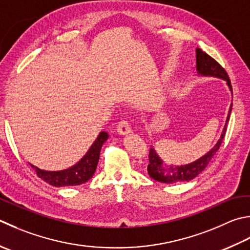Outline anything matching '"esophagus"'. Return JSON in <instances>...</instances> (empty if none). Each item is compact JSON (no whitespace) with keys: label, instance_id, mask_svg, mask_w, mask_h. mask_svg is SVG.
Returning a JSON list of instances; mask_svg holds the SVG:
<instances>
[{"label":"esophagus","instance_id":"34e87169","mask_svg":"<svg viewBox=\"0 0 250 250\" xmlns=\"http://www.w3.org/2000/svg\"><path fill=\"white\" fill-rule=\"evenodd\" d=\"M117 131H118L119 134H124V135L129 134L130 132L132 131L130 122L128 120H125V119L121 120L118 124V125H117Z\"/></svg>","mask_w":250,"mask_h":250}]
</instances>
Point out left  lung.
Returning <instances> with one entry per match:
<instances>
[{
    "instance_id": "1",
    "label": "left lung",
    "mask_w": 250,
    "mask_h": 250,
    "mask_svg": "<svg viewBox=\"0 0 250 250\" xmlns=\"http://www.w3.org/2000/svg\"><path fill=\"white\" fill-rule=\"evenodd\" d=\"M196 67H197V71L198 73H200V75L222 78V79H224L228 82L229 90L232 91L231 80H229L226 69H224V68L220 65L214 58H212L211 56L208 55L207 53H205L204 51L200 50V48H197L196 50ZM231 111H232V105L229 107L227 124L223 129L222 135L218 141L216 146H214L209 153H207V155H205L204 157L194 161L192 164L185 165V166H182V167H177V168H173V167L167 168L166 166H164L163 160H160L157 154H156L155 149L153 147H150L149 155H148L149 165L147 167V172L149 174V177L151 179L158 181V182H163V183H173V182H180V181H189L194 179L195 177H197V175L207 167L209 161L212 159L213 156L216 155V153L219 150L220 146H221L224 136H226L227 126H228V122L229 120Z\"/></svg>"
}]
</instances>
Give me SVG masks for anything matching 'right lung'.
Returning a JSON list of instances; mask_svg holds the SVG:
<instances>
[{"instance_id": "obj_1", "label": "right lung", "mask_w": 250, "mask_h": 250, "mask_svg": "<svg viewBox=\"0 0 250 250\" xmlns=\"http://www.w3.org/2000/svg\"><path fill=\"white\" fill-rule=\"evenodd\" d=\"M107 139H108V134L106 132H101L84 157L71 168L62 171H45L34 167L32 165L31 167L36 171L39 178H41L52 187L62 188L85 183L95 172L100 159L101 148Z\"/></svg>"}]
</instances>
